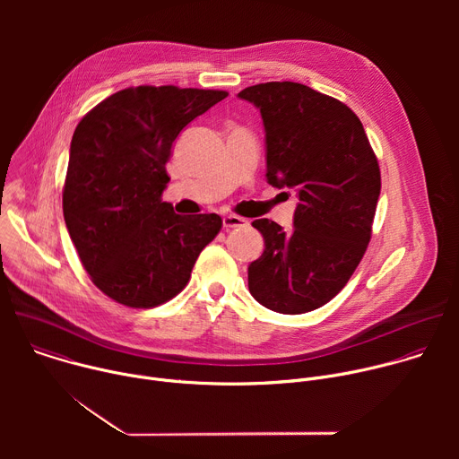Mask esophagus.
Listing matches in <instances>:
<instances>
[{
	"mask_svg": "<svg viewBox=\"0 0 459 459\" xmlns=\"http://www.w3.org/2000/svg\"><path fill=\"white\" fill-rule=\"evenodd\" d=\"M248 221L245 218L234 216V214H227L223 216V227L225 229H238V227H245Z\"/></svg>",
	"mask_w": 459,
	"mask_h": 459,
	"instance_id": "1",
	"label": "esophagus"
}]
</instances>
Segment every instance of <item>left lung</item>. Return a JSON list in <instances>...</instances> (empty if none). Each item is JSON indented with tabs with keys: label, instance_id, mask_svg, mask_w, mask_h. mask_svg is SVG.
<instances>
[{
	"label": "left lung",
	"instance_id": "8db88e82",
	"mask_svg": "<svg viewBox=\"0 0 459 459\" xmlns=\"http://www.w3.org/2000/svg\"><path fill=\"white\" fill-rule=\"evenodd\" d=\"M265 126L267 181L296 188L294 229L252 221L265 250L248 265L257 303L303 314L329 303L367 250L381 174L359 117L342 101L294 82L243 89Z\"/></svg>",
	"mask_w": 459,
	"mask_h": 459
}]
</instances>
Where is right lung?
<instances>
[{
	"instance_id": "obj_1",
	"label": "right lung",
	"mask_w": 459,
	"mask_h": 459,
	"mask_svg": "<svg viewBox=\"0 0 459 459\" xmlns=\"http://www.w3.org/2000/svg\"><path fill=\"white\" fill-rule=\"evenodd\" d=\"M227 96L128 87L78 123L63 186L65 225L91 280L114 301L151 308L172 299L220 232L218 214L179 216L161 194L174 140Z\"/></svg>"
}]
</instances>
